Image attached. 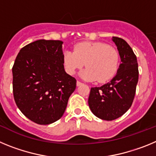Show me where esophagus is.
Returning <instances> with one entry per match:
<instances>
[{
  "mask_svg": "<svg viewBox=\"0 0 156 156\" xmlns=\"http://www.w3.org/2000/svg\"><path fill=\"white\" fill-rule=\"evenodd\" d=\"M81 84H82V83H81L80 81H79V80L76 81V85H77V86H80Z\"/></svg>",
  "mask_w": 156,
  "mask_h": 156,
  "instance_id": "esophagus-1",
  "label": "esophagus"
}]
</instances>
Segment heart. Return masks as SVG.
I'll return each instance as SVG.
<instances>
[{
	"label": "heart",
	"mask_w": 156,
	"mask_h": 156,
	"mask_svg": "<svg viewBox=\"0 0 156 156\" xmlns=\"http://www.w3.org/2000/svg\"><path fill=\"white\" fill-rule=\"evenodd\" d=\"M63 62L68 73L74 74L85 65L87 68L82 73V76L105 83L118 70L119 54L105 43L83 42L76 45L74 51H65Z\"/></svg>",
	"instance_id": "heart-1"
}]
</instances>
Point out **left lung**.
Masks as SVG:
<instances>
[{"instance_id": "obj_1", "label": "left lung", "mask_w": 156, "mask_h": 156, "mask_svg": "<svg viewBox=\"0 0 156 156\" xmlns=\"http://www.w3.org/2000/svg\"><path fill=\"white\" fill-rule=\"evenodd\" d=\"M122 63L113 79L105 84L91 87L88 105L94 115L104 120L122 116L133 101L138 81V65L132 48L122 38L112 37Z\"/></svg>"}]
</instances>
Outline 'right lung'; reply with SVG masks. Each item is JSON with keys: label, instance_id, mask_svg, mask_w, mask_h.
I'll return each mask as SVG.
<instances>
[{"label": "right lung", "instance_id": "obj_1", "mask_svg": "<svg viewBox=\"0 0 156 156\" xmlns=\"http://www.w3.org/2000/svg\"><path fill=\"white\" fill-rule=\"evenodd\" d=\"M61 41L39 40L19 51L12 67L16 105L37 124L48 125L64 114L76 80L65 72Z\"/></svg>", "mask_w": 156, "mask_h": 156}]
</instances>
